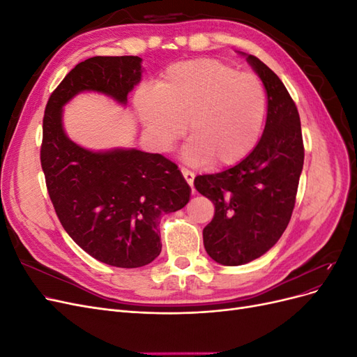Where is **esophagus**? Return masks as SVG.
Listing matches in <instances>:
<instances>
[{
    "label": "esophagus",
    "instance_id": "obj_1",
    "mask_svg": "<svg viewBox=\"0 0 357 357\" xmlns=\"http://www.w3.org/2000/svg\"><path fill=\"white\" fill-rule=\"evenodd\" d=\"M181 174L185 177V180L188 181V185L192 188L193 186V178H195V174H193L192 171L186 169V168H181Z\"/></svg>",
    "mask_w": 357,
    "mask_h": 357
}]
</instances>
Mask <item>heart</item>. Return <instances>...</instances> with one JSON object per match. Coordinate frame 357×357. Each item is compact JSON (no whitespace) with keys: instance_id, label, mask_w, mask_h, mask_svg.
Returning <instances> with one entry per match:
<instances>
[{"instance_id":"obj_1","label":"heart","mask_w":357,"mask_h":357,"mask_svg":"<svg viewBox=\"0 0 357 357\" xmlns=\"http://www.w3.org/2000/svg\"><path fill=\"white\" fill-rule=\"evenodd\" d=\"M135 109L152 144L167 150L185 132L190 142L181 158L190 165H234L252 152L261 135L266 95L253 74L238 73L218 59L169 66L155 92L142 89Z\"/></svg>"}]
</instances>
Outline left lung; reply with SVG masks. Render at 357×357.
Masks as SVG:
<instances>
[{
	"label": "left lung",
	"instance_id": "8db88e82",
	"mask_svg": "<svg viewBox=\"0 0 357 357\" xmlns=\"http://www.w3.org/2000/svg\"><path fill=\"white\" fill-rule=\"evenodd\" d=\"M248 66L268 96L264 134L238 164L195 177V188L214 204V218L202 231L204 247L220 265L238 266L265 255L283 235L295 207L304 167L301 121L283 82L253 55Z\"/></svg>",
	"mask_w": 357,
	"mask_h": 357
}]
</instances>
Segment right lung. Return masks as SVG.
Listing matches in <instances>:
<instances>
[{
  "label": "right lung",
  "instance_id": "1",
  "mask_svg": "<svg viewBox=\"0 0 357 357\" xmlns=\"http://www.w3.org/2000/svg\"><path fill=\"white\" fill-rule=\"evenodd\" d=\"M138 56H93L77 63L50 95L43 119L41 168L67 234L102 264L139 268L160 253L159 219L190 199L176 164L138 149H86L67 135L63 107L82 92L121 105L142 82Z\"/></svg>",
  "mask_w": 357,
  "mask_h": 357
}]
</instances>
